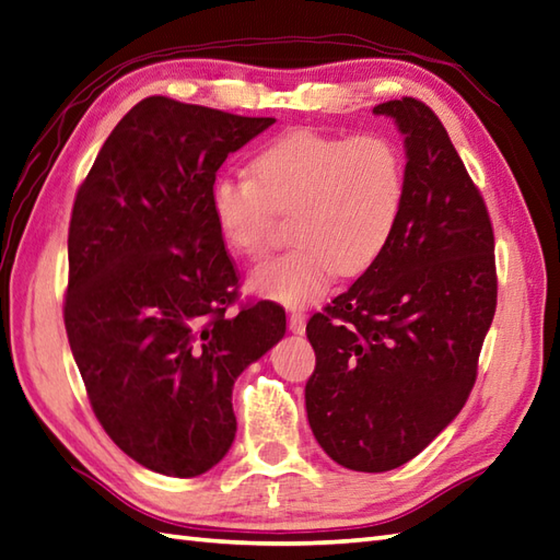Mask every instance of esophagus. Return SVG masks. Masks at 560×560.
<instances>
[{"label": "esophagus", "instance_id": "esophagus-1", "mask_svg": "<svg viewBox=\"0 0 560 560\" xmlns=\"http://www.w3.org/2000/svg\"><path fill=\"white\" fill-rule=\"evenodd\" d=\"M288 326H290V330L294 335H302L306 330V316H304V312H296V308H294V312L288 318Z\"/></svg>", "mask_w": 560, "mask_h": 560}]
</instances>
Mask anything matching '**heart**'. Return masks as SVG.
<instances>
[{"instance_id": "1", "label": "heart", "mask_w": 560, "mask_h": 560, "mask_svg": "<svg viewBox=\"0 0 560 560\" xmlns=\"http://www.w3.org/2000/svg\"><path fill=\"white\" fill-rule=\"evenodd\" d=\"M252 170L220 172L210 206L222 240L246 258L272 246L276 210H294L296 244L248 278L256 294L280 304L318 300L338 270L364 272L402 215L407 165L388 136L294 129L260 148Z\"/></svg>"}]
</instances>
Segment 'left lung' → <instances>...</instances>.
<instances>
[{
    "instance_id": "1",
    "label": "left lung",
    "mask_w": 560,
    "mask_h": 560,
    "mask_svg": "<svg viewBox=\"0 0 560 560\" xmlns=\"http://www.w3.org/2000/svg\"><path fill=\"white\" fill-rule=\"evenodd\" d=\"M405 136L407 194L388 246L306 323V415L354 471L409 463L465 407L495 314L489 210L441 119L415 97L374 107Z\"/></svg>"
}]
</instances>
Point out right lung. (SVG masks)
I'll list each match as a JSON object with an SVG mask.
<instances>
[{
    "instance_id": "right-lung-1",
    "label": "right lung",
    "mask_w": 560,
    "mask_h": 560,
    "mask_svg": "<svg viewBox=\"0 0 560 560\" xmlns=\"http://www.w3.org/2000/svg\"><path fill=\"white\" fill-rule=\"evenodd\" d=\"M270 124L145 97L73 201L71 352L107 436L158 475L198 477L225 457L234 381L284 335L272 302L230 314L240 278L210 206L220 165Z\"/></svg>"
}]
</instances>
